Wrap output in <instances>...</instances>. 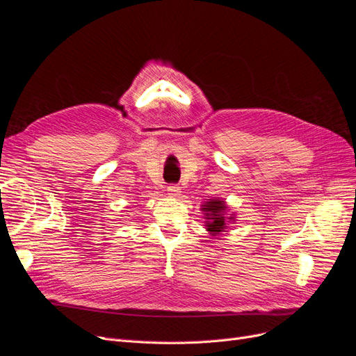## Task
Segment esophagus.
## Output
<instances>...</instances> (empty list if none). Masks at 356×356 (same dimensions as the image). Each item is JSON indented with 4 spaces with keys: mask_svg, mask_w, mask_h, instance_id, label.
Here are the masks:
<instances>
[{
    "mask_svg": "<svg viewBox=\"0 0 356 356\" xmlns=\"http://www.w3.org/2000/svg\"><path fill=\"white\" fill-rule=\"evenodd\" d=\"M168 193L169 195L172 196V197H178L179 196V187L177 186V184H170L169 187H168Z\"/></svg>",
    "mask_w": 356,
    "mask_h": 356,
    "instance_id": "1",
    "label": "esophagus"
}]
</instances>
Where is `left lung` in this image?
<instances>
[{
	"mask_svg": "<svg viewBox=\"0 0 356 356\" xmlns=\"http://www.w3.org/2000/svg\"><path fill=\"white\" fill-rule=\"evenodd\" d=\"M204 211V218L208 220L207 222V227L209 232L212 233H220L225 229V217H224V212L227 209L222 200H209L207 202V204H203ZM229 220H233V217H230Z\"/></svg>",
	"mask_w": 356,
	"mask_h": 356,
	"instance_id": "obj_1",
	"label": "left lung"
}]
</instances>
